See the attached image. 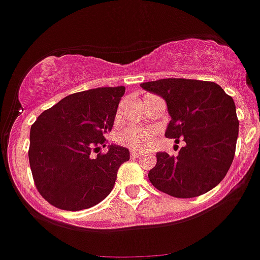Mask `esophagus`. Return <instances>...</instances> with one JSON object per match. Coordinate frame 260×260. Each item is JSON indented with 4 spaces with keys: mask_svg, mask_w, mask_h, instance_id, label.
Here are the masks:
<instances>
[{
    "mask_svg": "<svg viewBox=\"0 0 260 260\" xmlns=\"http://www.w3.org/2000/svg\"><path fill=\"white\" fill-rule=\"evenodd\" d=\"M131 155H132L133 158H137L141 155V152H139V150H131Z\"/></svg>",
    "mask_w": 260,
    "mask_h": 260,
    "instance_id": "1",
    "label": "esophagus"
}]
</instances>
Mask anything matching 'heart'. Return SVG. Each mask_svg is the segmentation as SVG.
I'll return each instance as SVG.
<instances>
[{
  "label": "heart",
  "instance_id": "obj_1",
  "mask_svg": "<svg viewBox=\"0 0 260 260\" xmlns=\"http://www.w3.org/2000/svg\"><path fill=\"white\" fill-rule=\"evenodd\" d=\"M155 129L152 127H131L124 128L117 133V141L124 146L135 150H145L150 148L155 139Z\"/></svg>",
  "mask_w": 260,
  "mask_h": 260
}]
</instances>
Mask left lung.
Masks as SVG:
<instances>
[{"label":"left lung","instance_id":"1","mask_svg":"<svg viewBox=\"0 0 260 260\" xmlns=\"http://www.w3.org/2000/svg\"><path fill=\"white\" fill-rule=\"evenodd\" d=\"M141 87L168 105L171 120L165 136L186 143L178 155L157 153V164L148 174L150 183L174 198L211 191L225 178L236 153L239 123L233 98L209 81L164 78Z\"/></svg>","mask_w":260,"mask_h":260}]
</instances>
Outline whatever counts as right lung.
<instances>
[{
	"label": "right lung",
	"instance_id": "1",
	"mask_svg": "<svg viewBox=\"0 0 260 260\" xmlns=\"http://www.w3.org/2000/svg\"><path fill=\"white\" fill-rule=\"evenodd\" d=\"M125 87H96L65 96L39 115L30 131L28 159L34 182L49 204L81 211L101 203L114 188L117 170L129 150L111 144L112 129ZM97 153V155L93 154Z\"/></svg>",
	"mask_w": 260,
	"mask_h": 260
}]
</instances>
